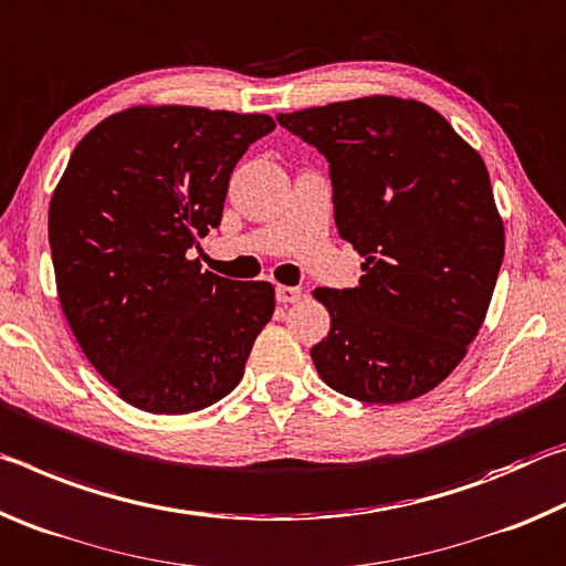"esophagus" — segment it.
Wrapping results in <instances>:
<instances>
[{
    "mask_svg": "<svg viewBox=\"0 0 566 566\" xmlns=\"http://www.w3.org/2000/svg\"><path fill=\"white\" fill-rule=\"evenodd\" d=\"M302 290H296V286H276V302L282 304H292V302H300Z\"/></svg>",
    "mask_w": 566,
    "mask_h": 566,
    "instance_id": "1",
    "label": "esophagus"
}]
</instances>
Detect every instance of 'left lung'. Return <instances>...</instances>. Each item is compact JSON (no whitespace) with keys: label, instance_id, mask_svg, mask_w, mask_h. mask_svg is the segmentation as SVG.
<instances>
[{"label":"left lung","instance_id":"left-lung-1","mask_svg":"<svg viewBox=\"0 0 566 566\" xmlns=\"http://www.w3.org/2000/svg\"><path fill=\"white\" fill-rule=\"evenodd\" d=\"M276 122L327 157L334 222L364 256L359 286L312 292L332 317L314 367L367 405L427 395L482 329L502 266L484 159L429 104L387 94Z\"/></svg>","mask_w":566,"mask_h":566}]
</instances>
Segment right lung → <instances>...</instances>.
<instances>
[{"label":"right lung","instance_id":"add662e5","mask_svg":"<svg viewBox=\"0 0 566 566\" xmlns=\"http://www.w3.org/2000/svg\"><path fill=\"white\" fill-rule=\"evenodd\" d=\"M270 114L137 104L74 147L50 202L56 296L76 344L127 405L189 415L244 375L274 314L270 282L202 272L229 177Z\"/></svg>","mask_w":566,"mask_h":566}]
</instances>
